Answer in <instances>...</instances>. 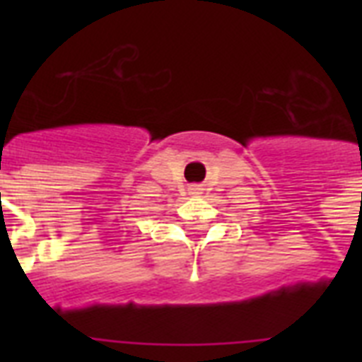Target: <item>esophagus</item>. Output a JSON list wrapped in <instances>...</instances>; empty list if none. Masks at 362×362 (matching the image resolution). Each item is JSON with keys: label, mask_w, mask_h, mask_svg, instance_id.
Masks as SVG:
<instances>
[{"label": "esophagus", "mask_w": 362, "mask_h": 362, "mask_svg": "<svg viewBox=\"0 0 362 362\" xmlns=\"http://www.w3.org/2000/svg\"><path fill=\"white\" fill-rule=\"evenodd\" d=\"M197 189L199 187H192V193H197Z\"/></svg>", "instance_id": "34e87169"}]
</instances>
